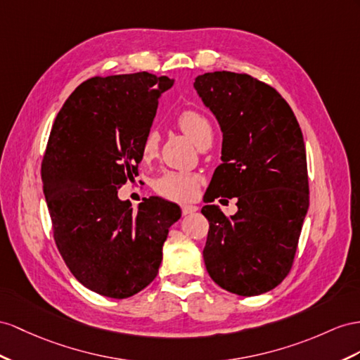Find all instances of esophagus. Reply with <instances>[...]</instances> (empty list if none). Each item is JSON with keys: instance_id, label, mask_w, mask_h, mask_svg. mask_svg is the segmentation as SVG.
<instances>
[{"instance_id": "obj_1", "label": "esophagus", "mask_w": 360, "mask_h": 360, "mask_svg": "<svg viewBox=\"0 0 360 360\" xmlns=\"http://www.w3.org/2000/svg\"><path fill=\"white\" fill-rule=\"evenodd\" d=\"M181 211H182V214H184V216H187V214L196 213V211H198V207H195V205H182V207H181Z\"/></svg>"}]
</instances>
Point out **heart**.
Instances as JSON below:
<instances>
[{"label": "heart", "mask_w": 360, "mask_h": 360, "mask_svg": "<svg viewBox=\"0 0 360 360\" xmlns=\"http://www.w3.org/2000/svg\"><path fill=\"white\" fill-rule=\"evenodd\" d=\"M176 124L184 134L191 138L202 149L208 147L211 141H213V127H211V123L204 114L196 109H182L176 117ZM158 134L155 131L147 132L141 144V158L144 161L155 158L156 153H158ZM200 182V176L195 173L165 172L160 178L153 181V190L165 199L187 202L196 198Z\"/></svg>", "instance_id": "obj_1"}]
</instances>
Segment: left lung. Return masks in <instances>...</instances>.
Returning a JSON list of instances; mask_svg holds the SVG:
<instances>
[{"label":"left lung","instance_id":"left-lung-1","mask_svg":"<svg viewBox=\"0 0 360 360\" xmlns=\"http://www.w3.org/2000/svg\"><path fill=\"white\" fill-rule=\"evenodd\" d=\"M195 88L224 132V162L204 199L237 198L238 208L231 217L202 208L210 222L204 262L220 288L254 297L276 288L297 254L309 208L302 132L280 92L245 72H205Z\"/></svg>","mask_w":360,"mask_h":360}]
</instances>
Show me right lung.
Listing matches in <instances>:
<instances>
[{
    "mask_svg": "<svg viewBox=\"0 0 360 360\" xmlns=\"http://www.w3.org/2000/svg\"><path fill=\"white\" fill-rule=\"evenodd\" d=\"M173 80L150 72L85 80L54 120L41 176L53 237L71 274L89 290L123 300L149 285L181 210L160 198L138 211L117 191L138 176L141 144L158 97Z\"/></svg>",
    "mask_w": 360,
    "mask_h": 360,
    "instance_id": "1",
    "label": "right lung"
}]
</instances>
